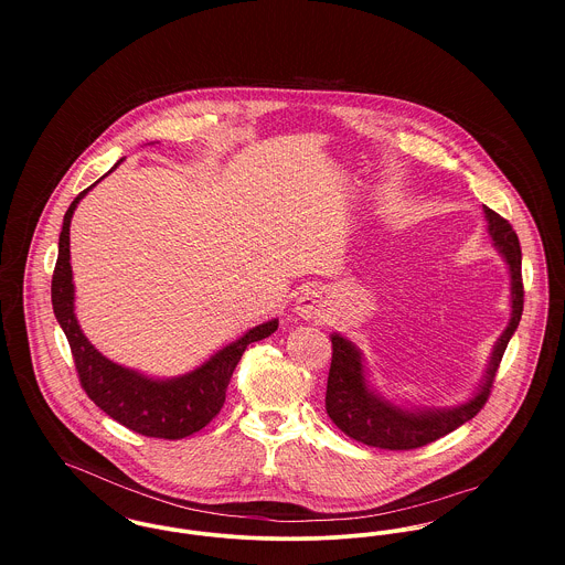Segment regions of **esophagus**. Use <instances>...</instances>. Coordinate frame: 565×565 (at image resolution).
Segmentation results:
<instances>
[{"label":"esophagus","instance_id":"esophagus-1","mask_svg":"<svg viewBox=\"0 0 565 565\" xmlns=\"http://www.w3.org/2000/svg\"><path fill=\"white\" fill-rule=\"evenodd\" d=\"M294 311L302 318V320H316L322 316V298L316 289H302L294 302Z\"/></svg>","mask_w":565,"mask_h":565}]
</instances>
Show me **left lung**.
<instances>
[{
	"label": "left lung",
	"instance_id": "left-lung-1",
	"mask_svg": "<svg viewBox=\"0 0 565 565\" xmlns=\"http://www.w3.org/2000/svg\"><path fill=\"white\" fill-rule=\"evenodd\" d=\"M487 231L493 247L502 254L511 276V320L498 337L483 381L463 404L446 408H408L390 403L367 381L363 352L343 334L332 332V363L326 387V413L348 437L385 450H413L452 433L483 408L502 354L513 337L524 307L522 249L511 224L483 206Z\"/></svg>",
	"mask_w": 565,
	"mask_h": 565
}]
</instances>
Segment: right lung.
Wrapping results in <instances>:
<instances>
[{
    "label": "right lung",
    "instance_id": "obj_1",
    "mask_svg": "<svg viewBox=\"0 0 565 565\" xmlns=\"http://www.w3.org/2000/svg\"><path fill=\"white\" fill-rule=\"evenodd\" d=\"M121 161L115 162L110 171H115ZM95 184L82 191L67 209L63 220V231L58 239V260L52 278L54 316L72 345L82 390L106 415H110L126 428L146 437H159V439L189 437L200 428H204L222 411L231 376L237 363L242 361L245 348L276 332L278 320H269L249 328L237 341L217 350L209 361L173 379H152L106 359L84 337L76 318V307H74L76 287H74V274L70 263L72 260V252H70L72 217L82 198Z\"/></svg>",
    "mask_w": 565,
    "mask_h": 565
}]
</instances>
